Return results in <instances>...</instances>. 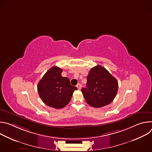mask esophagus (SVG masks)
I'll list each match as a JSON object with an SVG mask.
<instances>
[{"instance_id":"esophagus-1","label":"esophagus","mask_w":152,"mask_h":152,"mask_svg":"<svg viewBox=\"0 0 152 152\" xmlns=\"http://www.w3.org/2000/svg\"><path fill=\"white\" fill-rule=\"evenodd\" d=\"M76 87L78 88V90H80V89H81V87H82V85H81L80 83H78V84L76 85Z\"/></svg>"}]
</instances>
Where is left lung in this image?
I'll use <instances>...</instances> for the list:
<instances>
[{
	"mask_svg": "<svg viewBox=\"0 0 152 152\" xmlns=\"http://www.w3.org/2000/svg\"><path fill=\"white\" fill-rule=\"evenodd\" d=\"M86 79V88H82L81 91L88 104L101 107L113 101L118 91V81L106 69L94 67Z\"/></svg>",
	"mask_w": 152,
	"mask_h": 152,
	"instance_id": "1",
	"label": "left lung"
}]
</instances>
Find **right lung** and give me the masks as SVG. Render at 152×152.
Returning <instances> with one entry per match:
<instances>
[{
    "mask_svg": "<svg viewBox=\"0 0 152 152\" xmlns=\"http://www.w3.org/2000/svg\"><path fill=\"white\" fill-rule=\"evenodd\" d=\"M62 70L58 67L50 68L38 83L37 90L42 101L55 109L66 106L73 93L77 88L70 84L67 77L61 76Z\"/></svg>",
    "mask_w": 152,
    "mask_h": 152,
    "instance_id": "add662e5",
    "label": "right lung"
}]
</instances>
